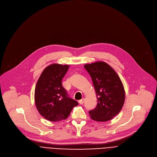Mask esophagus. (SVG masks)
Returning a JSON list of instances; mask_svg holds the SVG:
<instances>
[{"mask_svg": "<svg viewBox=\"0 0 157 157\" xmlns=\"http://www.w3.org/2000/svg\"><path fill=\"white\" fill-rule=\"evenodd\" d=\"M79 103L80 104H83L84 103V98H81V100H79Z\"/></svg>", "mask_w": 157, "mask_h": 157, "instance_id": "esophagus-1", "label": "esophagus"}]
</instances>
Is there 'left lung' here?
<instances>
[{
    "label": "left lung",
    "mask_w": 157,
    "mask_h": 157,
    "mask_svg": "<svg viewBox=\"0 0 157 157\" xmlns=\"http://www.w3.org/2000/svg\"><path fill=\"white\" fill-rule=\"evenodd\" d=\"M92 79L97 97L96 108L89 111L90 117L97 121L111 120L121 111L125 94L122 82L114 70L104 62L84 65Z\"/></svg>",
    "instance_id": "left-lung-1"
}]
</instances>
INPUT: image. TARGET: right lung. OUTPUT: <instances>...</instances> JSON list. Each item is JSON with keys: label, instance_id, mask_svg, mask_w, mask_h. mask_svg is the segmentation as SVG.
Segmentation results:
<instances>
[{"label": "right lung", "instance_id": "add662e5", "mask_svg": "<svg viewBox=\"0 0 157 157\" xmlns=\"http://www.w3.org/2000/svg\"><path fill=\"white\" fill-rule=\"evenodd\" d=\"M69 66L58 63L48 66L43 71L35 88V103L39 114L50 121L67 118L78 102L72 99L63 87L62 80Z\"/></svg>", "mask_w": 157, "mask_h": 157}]
</instances>
